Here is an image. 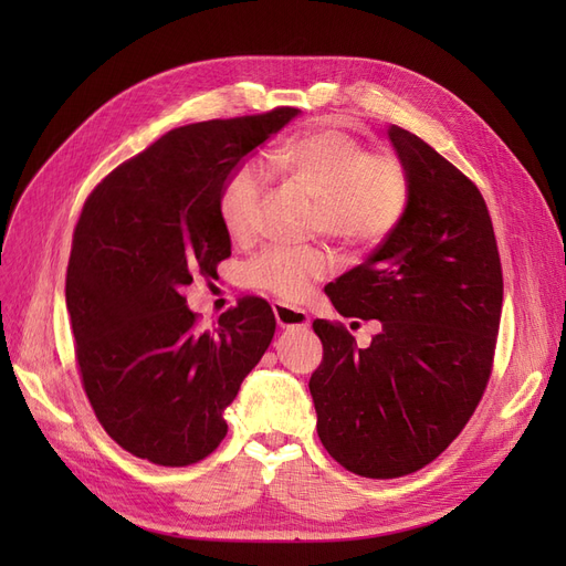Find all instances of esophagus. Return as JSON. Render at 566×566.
I'll return each mask as SVG.
<instances>
[{"label": "esophagus", "mask_w": 566, "mask_h": 566, "mask_svg": "<svg viewBox=\"0 0 566 566\" xmlns=\"http://www.w3.org/2000/svg\"><path fill=\"white\" fill-rule=\"evenodd\" d=\"M273 316H276L281 328H310V314L297 306H290L285 302H273Z\"/></svg>", "instance_id": "1"}]
</instances>
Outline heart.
Wrapping results in <instances>:
<instances>
[{
    "mask_svg": "<svg viewBox=\"0 0 566 566\" xmlns=\"http://www.w3.org/2000/svg\"><path fill=\"white\" fill-rule=\"evenodd\" d=\"M269 169L300 193L312 198L310 229L333 238L347 250H370L399 227L410 200V177L403 160L387 148L361 150L354 136L323 129L310 132L269 153ZM260 177L252 165H238L221 181L217 214L233 241H245ZM335 260L321 245L256 252L243 266V283L256 293L302 302L314 283L331 276Z\"/></svg>",
    "mask_w": 566,
    "mask_h": 566,
    "instance_id": "obj_1",
    "label": "heart"
}]
</instances>
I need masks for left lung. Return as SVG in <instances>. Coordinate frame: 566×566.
Here are the masks:
<instances>
[{
  "instance_id": "obj_1",
  "label": "left lung",
  "mask_w": 566,
  "mask_h": 566,
  "mask_svg": "<svg viewBox=\"0 0 566 566\" xmlns=\"http://www.w3.org/2000/svg\"><path fill=\"white\" fill-rule=\"evenodd\" d=\"M410 200L364 264L325 285L347 318H378L361 349L342 323L314 321L323 361L312 373L318 439L342 468L394 479L449 449L482 401L503 310V269L479 188L397 125Z\"/></svg>"
}]
</instances>
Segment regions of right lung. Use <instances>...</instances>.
<instances>
[{
	"instance_id": "add662e5",
	"label": "right lung",
	"mask_w": 566,
	"mask_h": 566,
	"mask_svg": "<svg viewBox=\"0 0 566 566\" xmlns=\"http://www.w3.org/2000/svg\"><path fill=\"white\" fill-rule=\"evenodd\" d=\"M300 111L208 119L167 132L84 200L65 273L84 394L136 458L184 468L227 437L224 408L271 345L266 300L241 297L200 331L181 290L231 256L221 181Z\"/></svg>"
}]
</instances>
